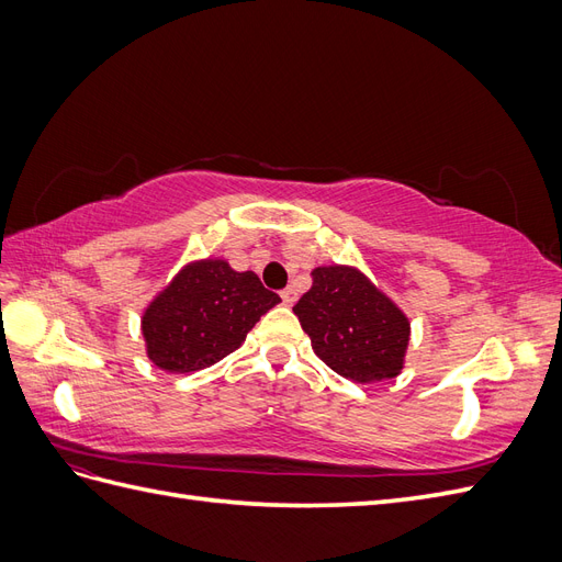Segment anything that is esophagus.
Segmentation results:
<instances>
[{
    "mask_svg": "<svg viewBox=\"0 0 562 562\" xmlns=\"http://www.w3.org/2000/svg\"><path fill=\"white\" fill-rule=\"evenodd\" d=\"M297 295H300V293H297L295 285H288L285 291H281V297H283L285 304H295V302H297Z\"/></svg>",
    "mask_w": 562,
    "mask_h": 562,
    "instance_id": "1",
    "label": "esophagus"
}]
</instances>
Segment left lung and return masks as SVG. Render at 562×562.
<instances>
[{"instance_id": "1", "label": "left lung", "mask_w": 562, "mask_h": 562, "mask_svg": "<svg viewBox=\"0 0 562 562\" xmlns=\"http://www.w3.org/2000/svg\"><path fill=\"white\" fill-rule=\"evenodd\" d=\"M293 312L318 359L345 380H394L405 366L411 318L359 267L321 265Z\"/></svg>"}]
</instances>
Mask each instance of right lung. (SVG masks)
Here are the masks:
<instances>
[{
  "mask_svg": "<svg viewBox=\"0 0 562 562\" xmlns=\"http://www.w3.org/2000/svg\"><path fill=\"white\" fill-rule=\"evenodd\" d=\"M279 302L255 271H236L223 258L190 260L143 310L147 359L176 375L211 368Z\"/></svg>",
  "mask_w": 562,
  "mask_h": 562,
  "instance_id": "right-lung-1",
  "label": "right lung"
}]
</instances>
